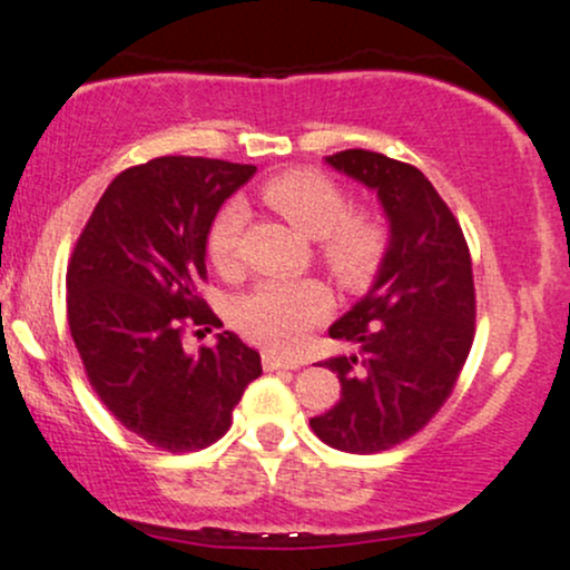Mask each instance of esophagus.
<instances>
[{
	"label": "esophagus",
	"instance_id": "1",
	"mask_svg": "<svg viewBox=\"0 0 570 570\" xmlns=\"http://www.w3.org/2000/svg\"><path fill=\"white\" fill-rule=\"evenodd\" d=\"M262 365H265V371H297L299 362L281 360V356L265 352V354H262Z\"/></svg>",
	"mask_w": 570,
	"mask_h": 570
}]
</instances>
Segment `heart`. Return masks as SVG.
Instances as JSON below:
<instances>
[{"label":"heart","mask_w":570,"mask_h":570,"mask_svg":"<svg viewBox=\"0 0 570 570\" xmlns=\"http://www.w3.org/2000/svg\"><path fill=\"white\" fill-rule=\"evenodd\" d=\"M281 214L297 222L305 233L318 235L327 265L343 278H356L373 265L381 233L367 218L348 216V199L327 175L299 170L275 178L265 189ZM248 210L243 199H229L210 224L208 254L218 271H237L243 259V229ZM330 311V292L322 281H265L237 299L235 322L248 337L273 352H297L305 333Z\"/></svg>","instance_id":"heart-1"}]
</instances>
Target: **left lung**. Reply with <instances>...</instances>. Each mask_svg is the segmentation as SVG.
I'll use <instances>...</instances> for the list:
<instances>
[{
  "mask_svg": "<svg viewBox=\"0 0 570 570\" xmlns=\"http://www.w3.org/2000/svg\"><path fill=\"white\" fill-rule=\"evenodd\" d=\"M324 161L376 191L390 246L367 295L330 327L356 352L324 360L341 400L311 428L341 452L376 454L419 433L452 395L476 324L471 254L422 170L362 148Z\"/></svg>",
  "mask_w": 570,
  "mask_h": 570,
  "instance_id": "left-lung-1",
  "label": "left lung"
}]
</instances>
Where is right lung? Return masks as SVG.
<instances>
[{
	"label": "right lung",
	"instance_id": "1",
	"mask_svg": "<svg viewBox=\"0 0 570 570\" xmlns=\"http://www.w3.org/2000/svg\"><path fill=\"white\" fill-rule=\"evenodd\" d=\"M254 173V165L203 156L129 167L75 243L67 322L86 376L129 433L165 452L218 441L262 373L259 352L229 330L197 354L180 343L191 327H222L197 284L218 208Z\"/></svg>",
	"mask_w": 570,
	"mask_h": 570
}]
</instances>
